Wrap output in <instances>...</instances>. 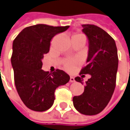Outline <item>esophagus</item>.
<instances>
[{
	"label": "esophagus",
	"mask_w": 130,
	"mask_h": 130,
	"mask_svg": "<svg viewBox=\"0 0 130 130\" xmlns=\"http://www.w3.org/2000/svg\"><path fill=\"white\" fill-rule=\"evenodd\" d=\"M75 78L73 77L70 76V83H73V82H75Z\"/></svg>",
	"instance_id": "obj_1"
}]
</instances>
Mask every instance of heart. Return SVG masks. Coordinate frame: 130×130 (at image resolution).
<instances>
[{"label": "heart", "instance_id": "heart-1", "mask_svg": "<svg viewBox=\"0 0 130 130\" xmlns=\"http://www.w3.org/2000/svg\"><path fill=\"white\" fill-rule=\"evenodd\" d=\"M72 38H83L86 40V38H85V35H83V33H80V32L75 34ZM77 63H78V61L75 59H67L64 62V68L65 70L70 71L75 68V67L76 66Z\"/></svg>", "mask_w": 130, "mask_h": 130}]
</instances>
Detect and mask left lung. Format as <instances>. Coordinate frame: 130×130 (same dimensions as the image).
I'll return each instance as SVG.
<instances>
[{"mask_svg":"<svg viewBox=\"0 0 130 130\" xmlns=\"http://www.w3.org/2000/svg\"><path fill=\"white\" fill-rule=\"evenodd\" d=\"M82 27L89 40V51L87 65L80 75L89 74L91 77L85 82L83 93L75 96L72 101L79 112L95 115L105 108L113 95L118 68L117 49L115 40L103 29L90 24ZM75 80L83 83L80 77Z\"/></svg>","mask_w":130,"mask_h":130,"instance_id":"obj_1","label":"left lung"}]
</instances>
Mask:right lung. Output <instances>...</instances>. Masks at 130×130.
I'll use <instances>...</instances> for the list:
<instances>
[{"label": "right lung", "mask_w": 130, "mask_h": 130, "mask_svg": "<svg viewBox=\"0 0 130 130\" xmlns=\"http://www.w3.org/2000/svg\"><path fill=\"white\" fill-rule=\"evenodd\" d=\"M68 28L69 25H32L24 28L13 40L11 64L15 87L25 105L33 111L50 109L55 89L70 80L63 70L57 69L49 73L41 69L42 59L50 50L52 38Z\"/></svg>", "instance_id": "add662e5"}]
</instances>
